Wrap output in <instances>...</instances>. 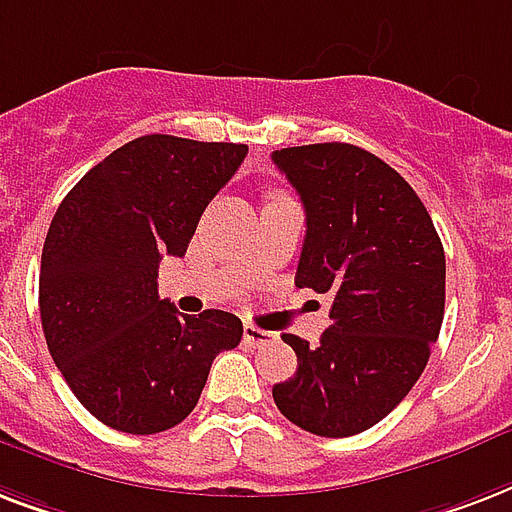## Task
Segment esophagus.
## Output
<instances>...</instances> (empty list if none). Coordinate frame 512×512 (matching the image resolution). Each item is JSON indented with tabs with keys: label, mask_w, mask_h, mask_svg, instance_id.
Here are the masks:
<instances>
[{
	"label": "esophagus",
	"mask_w": 512,
	"mask_h": 512,
	"mask_svg": "<svg viewBox=\"0 0 512 512\" xmlns=\"http://www.w3.org/2000/svg\"><path fill=\"white\" fill-rule=\"evenodd\" d=\"M244 341H247L252 349H263V346L276 341V335L268 333V330H260V327L255 325H244Z\"/></svg>",
	"instance_id": "1"
}]
</instances>
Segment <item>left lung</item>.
Segmentation results:
<instances>
[{
	"label": "left lung",
	"mask_w": 512,
	"mask_h": 512,
	"mask_svg": "<svg viewBox=\"0 0 512 512\" xmlns=\"http://www.w3.org/2000/svg\"><path fill=\"white\" fill-rule=\"evenodd\" d=\"M306 209L295 284L330 298L317 346L284 335L295 376L273 386L300 429L349 438L392 413L427 368L446 308V255L408 182L373 152L343 142L271 155Z\"/></svg>",
	"instance_id": "1"
}]
</instances>
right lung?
<instances>
[{
    "instance_id": "obj_1",
    "label": "right lung",
    "mask_w": 512,
    "mask_h": 512,
    "mask_svg": "<svg viewBox=\"0 0 512 512\" xmlns=\"http://www.w3.org/2000/svg\"><path fill=\"white\" fill-rule=\"evenodd\" d=\"M247 144L150 134L117 147L66 193L39 268V317L74 397L107 427L155 435L187 419L241 319L179 314L158 295L163 255L182 257Z\"/></svg>"
}]
</instances>
